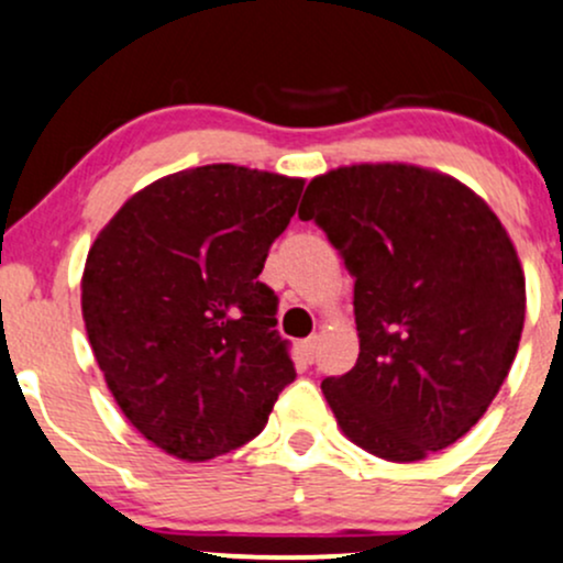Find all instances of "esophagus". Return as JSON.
Returning <instances> with one entry per match:
<instances>
[{
	"instance_id": "34e87169",
	"label": "esophagus",
	"mask_w": 563,
	"mask_h": 563,
	"mask_svg": "<svg viewBox=\"0 0 563 563\" xmlns=\"http://www.w3.org/2000/svg\"><path fill=\"white\" fill-rule=\"evenodd\" d=\"M299 352L307 363H314V357H318V336L305 339V342L299 344Z\"/></svg>"
}]
</instances>
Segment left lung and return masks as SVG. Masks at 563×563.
Returning a JSON list of instances; mask_svg holds the SVG:
<instances>
[{
	"mask_svg": "<svg viewBox=\"0 0 563 563\" xmlns=\"http://www.w3.org/2000/svg\"><path fill=\"white\" fill-rule=\"evenodd\" d=\"M355 280L361 352L323 395L350 441L417 462L484 417L508 376L527 288L508 232L478 195L413 165L312 178L299 208Z\"/></svg>",
	"mask_w": 563,
	"mask_h": 563,
	"instance_id": "obj_1",
	"label": "left lung"
}]
</instances>
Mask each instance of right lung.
I'll return each instance as SVG.
<instances>
[{"mask_svg": "<svg viewBox=\"0 0 563 563\" xmlns=\"http://www.w3.org/2000/svg\"><path fill=\"white\" fill-rule=\"evenodd\" d=\"M301 189V178L202 165L141 189L92 243L90 347L133 428L178 460L249 443L296 379L258 275Z\"/></svg>", "mask_w": 563, "mask_h": 563, "instance_id": "right-lung-1", "label": "right lung"}]
</instances>
